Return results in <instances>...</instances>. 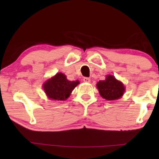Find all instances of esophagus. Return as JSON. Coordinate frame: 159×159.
I'll return each instance as SVG.
<instances>
[{
  "label": "esophagus",
  "instance_id": "34e87169",
  "mask_svg": "<svg viewBox=\"0 0 159 159\" xmlns=\"http://www.w3.org/2000/svg\"><path fill=\"white\" fill-rule=\"evenodd\" d=\"M83 81L84 82H88V83H90V78H88V77H84L83 78Z\"/></svg>",
  "mask_w": 159,
  "mask_h": 159
}]
</instances>
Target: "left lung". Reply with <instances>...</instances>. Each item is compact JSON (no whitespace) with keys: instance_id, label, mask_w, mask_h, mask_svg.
I'll return each instance as SVG.
<instances>
[{"instance_id":"obj_1","label":"left lung","mask_w":159,"mask_h":159,"mask_svg":"<svg viewBox=\"0 0 159 159\" xmlns=\"http://www.w3.org/2000/svg\"><path fill=\"white\" fill-rule=\"evenodd\" d=\"M96 86L101 96L107 101L119 99L125 91V88L122 82L110 75L106 76V80H100Z\"/></svg>"}]
</instances>
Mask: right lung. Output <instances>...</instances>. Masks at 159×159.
I'll return each instance as SVG.
<instances>
[{
    "mask_svg": "<svg viewBox=\"0 0 159 159\" xmlns=\"http://www.w3.org/2000/svg\"><path fill=\"white\" fill-rule=\"evenodd\" d=\"M79 84L78 80L69 81L66 75L59 72L48 80L43 87L48 98L54 101H66Z\"/></svg>",
    "mask_w": 159,
    "mask_h": 159,
    "instance_id": "1",
    "label": "right lung"
}]
</instances>
